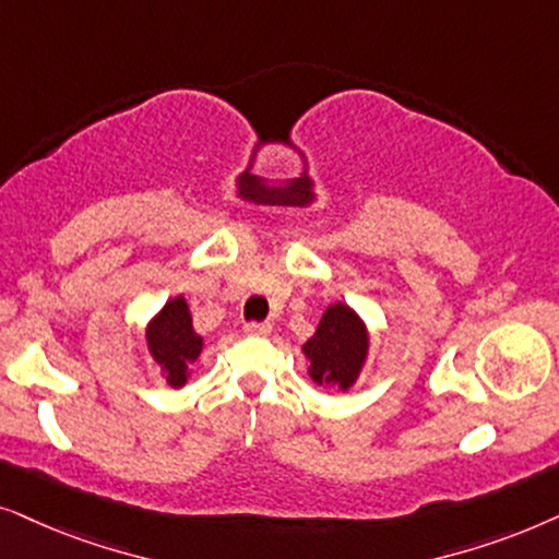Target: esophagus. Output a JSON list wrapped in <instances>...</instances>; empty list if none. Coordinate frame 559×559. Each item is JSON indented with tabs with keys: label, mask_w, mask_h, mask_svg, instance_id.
<instances>
[{
	"label": "esophagus",
	"mask_w": 559,
	"mask_h": 559,
	"mask_svg": "<svg viewBox=\"0 0 559 559\" xmlns=\"http://www.w3.org/2000/svg\"><path fill=\"white\" fill-rule=\"evenodd\" d=\"M271 322H248L245 324V332L248 334H271Z\"/></svg>",
	"instance_id": "1"
}]
</instances>
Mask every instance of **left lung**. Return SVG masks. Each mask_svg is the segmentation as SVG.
I'll return each mask as SVG.
<instances>
[{
    "label": "left lung",
    "mask_w": 559,
    "mask_h": 559,
    "mask_svg": "<svg viewBox=\"0 0 559 559\" xmlns=\"http://www.w3.org/2000/svg\"><path fill=\"white\" fill-rule=\"evenodd\" d=\"M368 345V326L347 304L337 301L326 307L317 332L301 347L309 360L311 381L347 391L366 366Z\"/></svg>",
    "instance_id": "1"
}]
</instances>
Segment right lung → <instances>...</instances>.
Segmentation results:
<instances>
[{
	"instance_id": "right-lung-1",
	"label": "right lung",
	"mask_w": 559,
	"mask_h": 559,
	"mask_svg": "<svg viewBox=\"0 0 559 559\" xmlns=\"http://www.w3.org/2000/svg\"><path fill=\"white\" fill-rule=\"evenodd\" d=\"M147 353L170 389H181L191 376V362L202 355L204 337L193 332L191 311L183 296L166 301L145 330Z\"/></svg>"
}]
</instances>
